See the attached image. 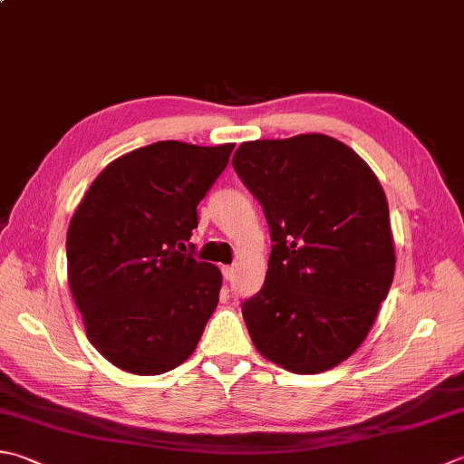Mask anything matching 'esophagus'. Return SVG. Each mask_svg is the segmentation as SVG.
Masks as SVG:
<instances>
[{"instance_id": "34e87169", "label": "esophagus", "mask_w": 464, "mask_h": 464, "mask_svg": "<svg viewBox=\"0 0 464 464\" xmlns=\"http://www.w3.org/2000/svg\"><path fill=\"white\" fill-rule=\"evenodd\" d=\"M221 274H223V277L229 281V279H233V267L231 266H223L221 267Z\"/></svg>"}]
</instances>
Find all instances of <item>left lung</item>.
Instances as JSON below:
<instances>
[{
    "label": "left lung",
    "mask_w": 464,
    "mask_h": 464,
    "mask_svg": "<svg viewBox=\"0 0 464 464\" xmlns=\"http://www.w3.org/2000/svg\"><path fill=\"white\" fill-rule=\"evenodd\" d=\"M233 169L271 235L266 284L241 305L261 356L320 374L364 342L394 277L388 201L370 167L325 134L243 142Z\"/></svg>",
    "instance_id": "left-lung-1"
}]
</instances>
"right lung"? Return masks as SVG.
I'll list each match as a JSON object with an SVG mask.
<instances>
[{
	"label": "right lung",
	"mask_w": 464,
	"mask_h": 464,
	"mask_svg": "<svg viewBox=\"0 0 464 464\" xmlns=\"http://www.w3.org/2000/svg\"><path fill=\"white\" fill-rule=\"evenodd\" d=\"M233 147L160 140L136 149L100 172L72 217L70 292L90 343L116 368L162 374L201 340L223 279L195 259L190 235Z\"/></svg>",
	"instance_id": "1"
}]
</instances>
